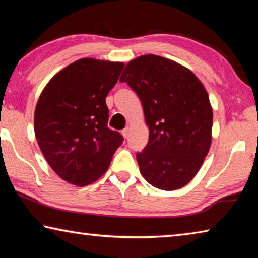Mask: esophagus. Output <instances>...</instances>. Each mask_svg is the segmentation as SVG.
<instances>
[{"instance_id":"esophagus-1","label":"esophagus","mask_w":258,"mask_h":258,"mask_svg":"<svg viewBox=\"0 0 258 258\" xmlns=\"http://www.w3.org/2000/svg\"><path fill=\"white\" fill-rule=\"evenodd\" d=\"M128 132H130L128 127H126V128H124L123 131H121V134H123L124 138H127L128 137Z\"/></svg>"}]
</instances>
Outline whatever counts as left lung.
I'll use <instances>...</instances> for the list:
<instances>
[{"mask_svg":"<svg viewBox=\"0 0 258 258\" xmlns=\"http://www.w3.org/2000/svg\"><path fill=\"white\" fill-rule=\"evenodd\" d=\"M119 81L141 100L149 127L148 145L137 154L142 176L160 190L184 186L212 142L213 110L202 82L180 63L155 54L130 61Z\"/></svg>","mask_w":258,"mask_h":258,"instance_id":"1","label":"left lung"}]
</instances>
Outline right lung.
<instances>
[{
  "label": "right lung",
  "instance_id": "right-lung-1",
  "mask_svg": "<svg viewBox=\"0 0 258 258\" xmlns=\"http://www.w3.org/2000/svg\"><path fill=\"white\" fill-rule=\"evenodd\" d=\"M124 63L77 60L47 83L35 109L34 130L51 168L72 184L86 185L107 171L123 135L108 127L106 98Z\"/></svg>",
  "mask_w": 258,
  "mask_h": 258
}]
</instances>
